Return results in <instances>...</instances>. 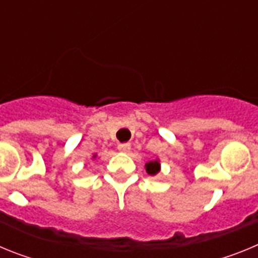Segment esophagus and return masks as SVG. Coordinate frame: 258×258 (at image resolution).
Wrapping results in <instances>:
<instances>
[{
	"instance_id": "obj_1",
	"label": "esophagus",
	"mask_w": 258,
	"mask_h": 258,
	"mask_svg": "<svg viewBox=\"0 0 258 258\" xmlns=\"http://www.w3.org/2000/svg\"><path fill=\"white\" fill-rule=\"evenodd\" d=\"M117 150L120 152H129L131 151V145L129 143H120L117 146Z\"/></svg>"
}]
</instances>
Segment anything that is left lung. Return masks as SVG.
I'll use <instances>...</instances> for the list:
<instances>
[{
  "mask_svg": "<svg viewBox=\"0 0 258 258\" xmlns=\"http://www.w3.org/2000/svg\"><path fill=\"white\" fill-rule=\"evenodd\" d=\"M145 168H146V172L149 173L150 175H156L157 173L160 172V168H161L160 160H159V159L156 157L155 160H151V161H149V163H146Z\"/></svg>",
  "mask_w": 258,
  "mask_h": 258,
  "instance_id": "1",
  "label": "left lung"
}]
</instances>
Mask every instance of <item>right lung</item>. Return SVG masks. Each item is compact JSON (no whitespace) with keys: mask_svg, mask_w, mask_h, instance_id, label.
Listing matches in <instances>:
<instances>
[{"mask_svg":"<svg viewBox=\"0 0 258 258\" xmlns=\"http://www.w3.org/2000/svg\"><path fill=\"white\" fill-rule=\"evenodd\" d=\"M95 156H97V155H94V156H93V157H95Z\"/></svg>","mask_w":258,"mask_h":258,"instance_id":"add662e5","label":"right lung"}]
</instances>
